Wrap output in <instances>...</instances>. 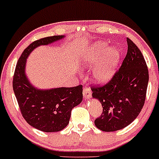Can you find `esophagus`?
<instances>
[{"label": "esophagus", "mask_w": 159, "mask_h": 159, "mask_svg": "<svg viewBox=\"0 0 159 159\" xmlns=\"http://www.w3.org/2000/svg\"><path fill=\"white\" fill-rule=\"evenodd\" d=\"M83 95H84V98L85 99H89L92 96V90L88 87H84V90H83Z\"/></svg>", "instance_id": "obj_1"}]
</instances>
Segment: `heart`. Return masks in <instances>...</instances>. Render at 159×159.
<instances>
[{"label": "heart", "mask_w": 159, "mask_h": 159, "mask_svg": "<svg viewBox=\"0 0 159 159\" xmlns=\"http://www.w3.org/2000/svg\"><path fill=\"white\" fill-rule=\"evenodd\" d=\"M119 60V51L117 48L108 50L106 43L95 44L83 57L82 63L84 66H92L99 62L94 67L92 74L95 80L99 83L107 82L115 72L116 67Z\"/></svg>", "instance_id": "1"}]
</instances>
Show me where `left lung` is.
<instances>
[{
	"label": "left lung",
	"mask_w": 159,
	"mask_h": 159,
	"mask_svg": "<svg viewBox=\"0 0 159 159\" xmlns=\"http://www.w3.org/2000/svg\"><path fill=\"white\" fill-rule=\"evenodd\" d=\"M127 53L119 70L107 84L92 85V97L99 99L102 113L95 120L102 131L121 130L134 121L146 100L149 72L139 48L127 38Z\"/></svg>",
	"instance_id": "1"
}]
</instances>
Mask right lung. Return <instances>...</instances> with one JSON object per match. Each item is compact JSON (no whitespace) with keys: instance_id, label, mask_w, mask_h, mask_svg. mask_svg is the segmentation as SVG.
Wrapping results in <instances>:
<instances>
[{"instance_id":"1","label":"right lung","mask_w":159,"mask_h":159,"mask_svg":"<svg viewBox=\"0 0 159 159\" xmlns=\"http://www.w3.org/2000/svg\"><path fill=\"white\" fill-rule=\"evenodd\" d=\"M63 36L43 37L32 42L20 57L12 79V88L22 116L29 125L44 132H57L67 126L71 112L82 102L83 86L39 90L29 84L25 73L26 59L40 45L60 40Z\"/></svg>"}]
</instances>
